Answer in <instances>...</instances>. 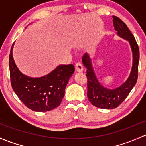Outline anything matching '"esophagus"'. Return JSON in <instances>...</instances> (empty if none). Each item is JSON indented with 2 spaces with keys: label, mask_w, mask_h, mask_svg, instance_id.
<instances>
[{
  "label": "esophagus",
  "mask_w": 146,
  "mask_h": 146,
  "mask_svg": "<svg viewBox=\"0 0 146 146\" xmlns=\"http://www.w3.org/2000/svg\"><path fill=\"white\" fill-rule=\"evenodd\" d=\"M75 70H76V72H83V66L82 65L81 63H76V64H75Z\"/></svg>",
  "instance_id": "1"
}]
</instances>
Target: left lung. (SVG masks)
<instances>
[{
	"label": "left lung",
	"mask_w": 146,
	"mask_h": 146,
	"mask_svg": "<svg viewBox=\"0 0 146 146\" xmlns=\"http://www.w3.org/2000/svg\"><path fill=\"white\" fill-rule=\"evenodd\" d=\"M115 29L121 38L128 40L133 55V62L131 73L128 79L121 86L115 88H108L100 84L96 76L91 58L85 53L82 62L86 68L87 96L93 106L101 109H114L125 100L129 93L136 84L139 62V49L134 36L126 24L116 16H112Z\"/></svg>",
	"instance_id": "1"
}]
</instances>
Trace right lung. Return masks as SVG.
<instances>
[{
	"label": "right lung",
	"instance_id": "add662e5",
	"mask_svg": "<svg viewBox=\"0 0 146 146\" xmlns=\"http://www.w3.org/2000/svg\"><path fill=\"white\" fill-rule=\"evenodd\" d=\"M14 43L9 56L10 81L13 91L21 101L35 112H47L59 106L69 79L74 72L72 64H60L47 75L30 77L17 68L13 56Z\"/></svg>",
	"mask_w": 146,
	"mask_h": 146
}]
</instances>
